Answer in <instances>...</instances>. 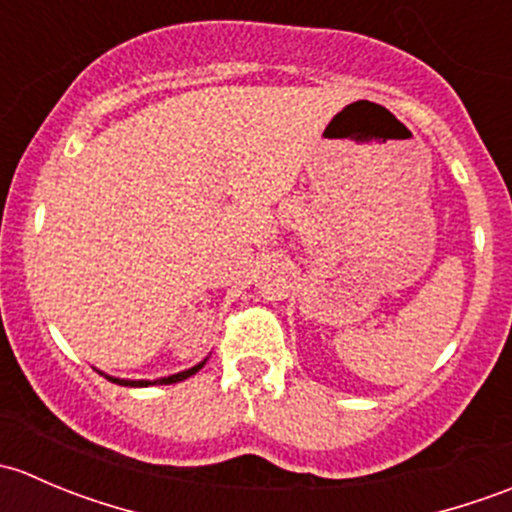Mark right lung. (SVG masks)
I'll use <instances>...</instances> for the list:
<instances>
[{"instance_id":"obj_1","label":"right lung","mask_w":512,"mask_h":512,"mask_svg":"<svg viewBox=\"0 0 512 512\" xmlns=\"http://www.w3.org/2000/svg\"><path fill=\"white\" fill-rule=\"evenodd\" d=\"M205 361L208 359H203L200 361V364H195V366H190V369H185V371H178V374H170V376H160V379H153V381H148V379H118V376H108V374H103V371H98V374H103L106 376L108 381H113V384H121V386H168V384H178V381H183V379H188V376H193V374H198L200 369H203L205 366Z\"/></svg>"}]
</instances>
